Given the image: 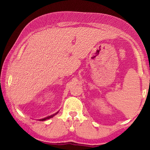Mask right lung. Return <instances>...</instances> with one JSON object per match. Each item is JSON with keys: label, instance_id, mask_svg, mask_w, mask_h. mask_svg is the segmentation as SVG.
<instances>
[{"label": "right lung", "instance_id": "obj_1", "mask_svg": "<svg viewBox=\"0 0 150 150\" xmlns=\"http://www.w3.org/2000/svg\"><path fill=\"white\" fill-rule=\"evenodd\" d=\"M58 113V112H57L56 113H55V114H53L52 115H50V116H48V117H45V118H44V119H39V120L40 121H44V120H47V119H51V118H52L53 117H54L55 115L56 114H57Z\"/></svg>", "mask_w": 150, "mask_h": 150}]
</instances>
